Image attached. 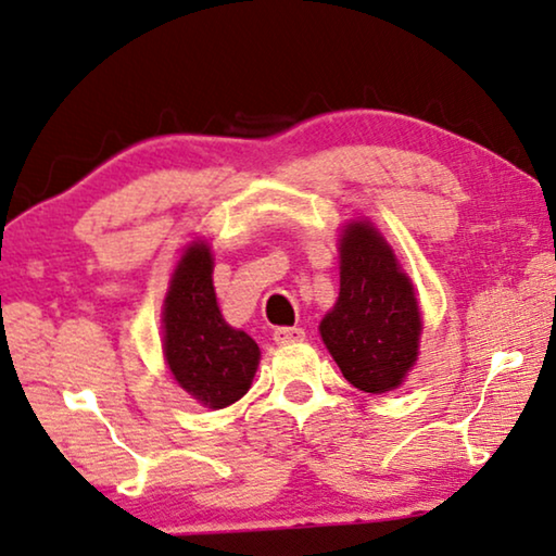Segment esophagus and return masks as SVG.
Returning a JSON list of instances; mask_svg holds the SVG:
<instances>
[{
	"label": "esophagus",
	"mask_w": 556,
	"mask_h": 556,
	"mask_svg": "<svg viewBox=\"0 0 556 556\" xmlns=\"http://www.w3.org/2000/svg\"><path fill=\"white\" fill-rule=\"evenodd\" d=\"M275 342L277 344H294V342H302L304 339V329L300 327H277L275 329Z\"/></svg>",
	"instance_id": "obj_1"
}]
</instances>
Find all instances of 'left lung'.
I'll return each mask as SVG.
<instances>
[{"label":"left lung","mask_w":556,"mask_h":556,"mask_svg":"<svg viewBox=\"0 0 556 556\" xmlns=\"http://www.w3.org/2000/svg\"><path fill=\"white\" fill-rule=\"evenodd\" d=\"M339 256V300L321 319V339L352 387L389 392L417 362L421 317L412 281L369 222L344 229Z\"/></svg>","instance_id":"obj_1"}]
</instances>
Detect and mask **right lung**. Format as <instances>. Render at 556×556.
<instances>
[{
    "label": "right lung",
    "instance_id": "1",
    "mask_svg": "<svg viewBox=\"0 0 556 556\" xmlns=\"http://www.w3.org/2000/svg\"><path fill=\"white\" fill-rule=\"evenodd\" d=\"M164 354L179 387L210 409L237 402L252 384L260 346L222 319L206 244L189 247L174 269L164 300Z\"/></svg>",
    "mask_w": 556,
    "mask_h": 556
}]
</instances>
